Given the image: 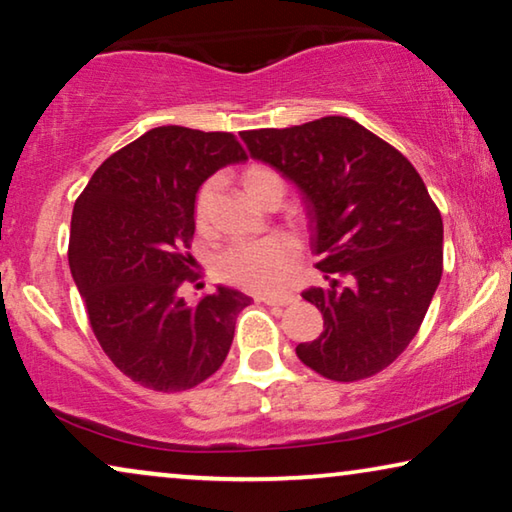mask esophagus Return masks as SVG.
<instances>
[{
    "instance_id": "34e87169",
    "label": "esophagus",
    "mask_w": 512,
    "mask_h": 512,
    "mask_svg": "<svg viewBox=\"0 0 512 512\" xmlns=\"http://www.w3.org/2000/svg\"><path fill=\"white\" fill-rule=\"evenodd\" d=\"M296 296H293V293H286V296H268V298H261V303H265V305H270V307H286V305H291V303H296Z\"/></svg>"
}]
</instances>
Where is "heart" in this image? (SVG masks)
<instances>
[{
  "label": "heart",
  "instance_id": "obj_1",
  "mask_svg": "<svg viewBox=\"0 0 512 512\" xmlns=\"http://www.w3.org/2000/svg\"><path fill=\"white\" fill-rule=\"evenodd\" d=\"M242 186L258 205L268 200L282 202L286 184L284 177L268 165H251L242 172ZM212 186H202L195 202V214L202 221L207 214ZM298 261V244L286 235H268L254 242H235L216 258V272L226 282L242 286L247 291L270 293L284 284Z\"/></svg>",
  "mask_w": 512,
  "mask_h": 512
}]
</instances>
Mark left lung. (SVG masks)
Wrapping results in <instances>:
<instances>
[{
    "instance_id": "left-lung-1",
    "label": "left lung",
    "mask_w": 512,
    "mask_h": 512,
    "mask_svg": "<svg viewBox=\"0 0 512 512\" xmlns=\"http://www.w3.org/2000/svg\"><path fill=\"white\" fill-rule=\"evenodd\" d=\"M305 202L328 286L303 291L324 333L298 359L335 382L394 363L415 338L443 275V219L410 160L352 118L240 132Z\"/></svg>"
}]
</instances>
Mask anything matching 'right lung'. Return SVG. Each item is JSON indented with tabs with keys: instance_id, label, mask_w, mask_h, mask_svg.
I'll use <instances>...</instances> for the list:
<instances>
[{
	"instance_id": "obj_1",
	"label": "right lung",
	"mask_w": 512,
	"mask_h": 512,
	"mask_svg": "<svg viewBox=\"0 0 512 512\" xmlns=\"http://www.w3.org/2000/svg\"><path fill=\"white\" fill-rule=\"evenodd\" d=\"M247 153L230 132L160 125L97 167L76 200L69 268L104 354L132 382L184 391L226 361L235 319L251 303L219 286L186 303L195 193Z\"/></svg>"
}]
</instances>
